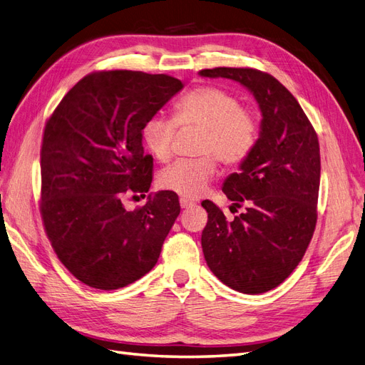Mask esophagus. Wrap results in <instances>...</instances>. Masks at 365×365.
I'll use <instances>...</instances> for the list:
<instances>
[{"mask_svg": "<svg viewBox=\"0 0 365 365\" xmlns=\"http://www.w3.org/2000/svg\"><path fill=\"white\" fill-rule=\"evenodd\" d=\"M180 204H181V208H190L195 205L193 201H189V200H184V197H181L180 200Z\"/></svg>", "mask_w": 365, "mask_h": 365, "instance_id": "34e87169", "label": "esophagus"}]
</instances>
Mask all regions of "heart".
Masks as SVG:
<instances>
[{
    "instance_id": "heart-1",
    "label": "heart",
    "mask_w": 365,
    "mask_h": 365,
    "mask_svg": "<svg viewBox=\"0 0 365 365\" xmlns=\"http://www.w3.org/2000/svg\"><path fill=\"white\" fill-rule=\"evenodd\" d=\"M178 126H200L201 157L180 160L165 168L158 178L161 189L184 200L200 197L216 173V160L227 168H239L257 146L260 123L256 113L242 106L240 98L224 88L204 85L181 96L173 105V118L149 117L141 126V140L158 161L173 153Z\"/></svg>"
}]
</instances>
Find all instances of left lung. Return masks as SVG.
<instances>
[{
	"mask_svg": "<svg viewBox=\"0 0 365 365\" xmlns=\"http://www.w3.org/2000/svg\"><path fill=\"white\" fill-rule=\"evenodd\" d=\"M250 90L260 113L252 155L231 173L222 190L247 212L227 220L212 201L201 244L208 268L231 289L262 294L289 277L302 262L317 224L319 145L297 98L268 73L254 68L201 70Z\"/></svg>",
	"mask_w": 365,
	"mask_h": 365,
	"instance_id": "1",
	"label": "left lung"
}]
</instances>
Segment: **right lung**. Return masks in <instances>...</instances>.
<instances>
[{
  "label": "right lung",
  "instance_id": "1",
  "mask_svg": "<svg viewBox=\"0 0 365 365\" xmlns=\"http://www.w3.org/2000/svg\"><path fill=\"white\" fill-rule=\"evenodd\" d=\"M168 74L113 70L77 82L54 109L41 148V216L59 260L96 289L125 288L158 262L178 217V195L148 193L153 158L141 126L182 90Z\"/></svg>",
  "mask_w": 365,
  "mask_h": 365
}]
</instances>
